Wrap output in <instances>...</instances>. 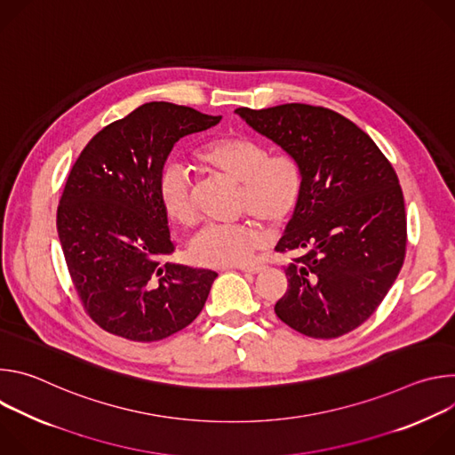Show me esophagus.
<instances>
[{
    "instance_id": "esophagus-1",
    "label": "esophagus",
    "mask_w": 455,
    "mask_h": 455,
    "mask_svg": "<svg viewBox=\"0 0 455 455\" xmlns=\"http://www.w3.org/2000/svg\"><path fill=\"white\" fill-rule=\"evenodd\" d=\"M239 270H241V272H244V274H251V275H255V274H261V272L265 270V267H255V265H250V267H239Z\"/></svg>"
}]
</instances>
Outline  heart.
I'll use <instances>...</instances> for the list:
<instances>
[{
	"label": "heart",
	"mask_w": 455,
	"mask_h": 455,
	"mask_svg": "<svg viewBox=\"0 0 455 455\" xmlns=\"http://www.w3.org/2000/svg\"><path fill=\"white\" fill-rule=\"evenodd\" d=\"M196 156L212 171L239 183L241 212H250L274 228L293 214L302 192V171L291 156H268L265 146L241 135L212 139ZM158 198L165 214L178 225L192 227L198 221L194 183L183 165H164ZM265 241L267 232L257 221L209 225L192 237L188 253L194 263L204 267H239L250 263Z\"/></svg>",
	"instance_id": "obj_1"
}]
</instances>
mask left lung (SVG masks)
Instances as JSON below:
<instances>
[{"label": "left lung", "mask_w": 455, "mask_h": 455, "mask_svg": "<svg viewBox=\"0 0 455 455\" xmlns=\"http://www.w3.org/2000/svg\"><path fill=\"white\" fill-rule=\"evenodd\" d=\"M302 171L300 200L277 251L284 268L277 316L311 339L342 337L365 322L395 284L407 246L398 176L371 137L337 111L309 104L237 108Z\"/></svg>", "instance_id": "8db88e82"}]
</instances>
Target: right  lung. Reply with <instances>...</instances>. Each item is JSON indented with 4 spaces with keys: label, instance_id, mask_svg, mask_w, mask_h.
<instances>
[{
    "label": "right lung",
    "instance_id": "right-lung-1",
    "mask_svg": "<svg viewBox=\"0 0 455 455\" xmlns=\"http://www.w3.org/2000/svg\"><path fill=\"white\" fill-rule=\"evenodd\" d=\"M221 116L148 102L106 125L74 164L57 209L64 259L92 320L133 342L167 339L200 315L218 277L174 251L158 178L174 144Z\"/></svg>",
    "mask_w": 455,
    "mask_h": 455
}]
</instances>
